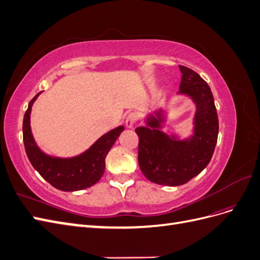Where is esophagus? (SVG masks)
I'll use <instances>...</instances> for the list:
<instances>
[{
    "label": "esophagus",
    "mask_w": 260,
    "mask_h": 260,
    "mask_svg": "<svg viewBox=\"0 0 260 260\" xmlns=\"http://www.w3.org/2000/svg\"><path fill=\"white\" fill-rule=\"evenodd\" d=\"M139 119V116L137 113H130L127 118H125V125H127L128 128H132L133 125L137 123Z\"/></svg>",
    "instance_id": "esophagus-1"
}]
</instances>
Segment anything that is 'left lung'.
<instances>
[{
  "label": "left lung",
  "mask_w": 260,
  "mask_h": 260,
  "mask_svg": "<svg viewBox=\"0 0 260 260\" xmlns=\"http://www.w3.org/2000/svg\"><path fill=\"white\" fill-rule=\"evenodd\" d=\"M181 74L178 94L190 96L196 104L194 133L187 140L169 137L159 128L162 112L149 116L147 127L136 129L139 136V166L151 182L178 186L188 182L205 169L214 154L219 121L214 96L207 82L185 66H179Z\"/></svg>",
  "instance_id": "obj_1"
}]
</instances>
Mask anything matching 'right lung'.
Segmentation results:
<instances>
[{"label": "right lung", "instance_id": "right-lung-1", "mask_svg": "<svg viewBox=\"0 0 260 260\" xmlns=\"http://www.w3.org/2000/svg\"><path fill=\"white\" fill-rule=\"evenodd\" d=\"M40 93L29 102L22 121L23 144L31 165L44 180L60 191H79L95 184L104 174L105 157L123 131V125L105 133L89 149L76 157L49 156L37 146L30 128L31 107Z\"/></svg>", "mask_w": 260, "mask_h": 260}]
</instances>
